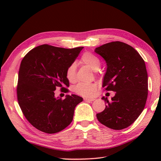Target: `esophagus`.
Returning a JSON list of instances; mask_svg holds the SVG:
<instances>
[{"label": "esophagus", "instance_id": "esophagus-1", "mask_svg": "<svg viewBox=\"0 0 161 161\" xmlns=\"http://www.w3.org/2000/svg\"><path fill=\"white\" fill-rule=\"evenodd\" d=\"M84 101H87V102H93V101H94L95 99V98H88V97H85L84 99Z\"/></svg>", "mask_w": 161, "mask_h": 161}]
</instances>
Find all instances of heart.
Returning <instances> with one entry per match:
<instances>
[{
    "mask_svg": "<svg viewBox=\"0 0 161 161\" xmlns=\"http://www.w3.org/2000/svg\"><path fill=\"white\" fill-rule=\"evenodd\" d=\"M81 61L89 66L92 70L96 71L100 66V61L99 58L89 53H84L81 57ZM66 77L70 82H74L76 79V64H70L66 70ZM97 90V84L95 83H80L75 87V91L83 96H91Z\"/></svg>",
    "mask_w": 161,
    "mask_h": 161,
    "instance_id": "heart-1",
    "label": "heart"
}]
</instances>
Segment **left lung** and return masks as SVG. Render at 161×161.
Returning a JSON list of instances; mask_svg holds the SVG:
<instances>
[{
	"label": "left lung",
	"mask_w": 161,
	"mask_h": 161,
	"mask_svg": "<svg viewBox=\"0 0 161 161\" xmlns=\"http://www.w3.org/2000/svg\"><path fill=\"white\" fill-rule=\"evenodd\" d=\"M95 53L107 63L102 87L114 91L108 100L102 97L106 108L96 115L99 122L107 127L121 130L136 121L145 108L148 94V77L141 56L133 47L120 42L104 44Z\"/></svg>",
	"instance_id": "1"
}]
</instances>
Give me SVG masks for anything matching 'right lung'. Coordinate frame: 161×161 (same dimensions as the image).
Wrapping results in <instances>:
<instances>
[{"mask_svg": "<svg viewBox=\"0 0 161 161\" xmlns=\"http://www.w3.org/2000/svg\"><path fill=\"white\" fill-rule=\"evenodd\" d=\"M84 47L66 49L39 46L24 57L19 71L17 97L23 115L32 126L46 133H55L73 121L75 108L83 101L77 95L64 100L54 96V91L69 86L66 70Z\"/></svg>", "mask_w": 161, "mask_h": 161, "instance_id": "right-lung-1", "label": "right lung"}]
</instances>
